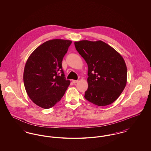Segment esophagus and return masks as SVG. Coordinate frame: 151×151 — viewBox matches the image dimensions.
<instances>
[{
  "label": "esophagus",
  "instance_id": "34e87169",
  "mask_svg": "<svg viewBox=\"0 0 151 151\" xmlns=\"http://www.w3.org/2000/svg\"><path fill=\"white\" fill-rule=\"evenodd\" d=\"M78 82V80H72V83H73V84H76V83H77Z\"/></svg>",
  "mask_w": 151,
  "mask_h": 151
}]
</instances>
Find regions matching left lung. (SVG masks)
Returning a JSON list of instances; mask_svg holds the SVG:
<instances>
[{
	"mask_svg": "<svg viewBox=\"0 0 151 151\" xmlns=\"http://www.w3.org/2000/svg\"><path fill=\"white\" fill-rule=\"evenodd\" d=\"M74 43L88 67V88L85 99L99 106L112 104L127 83V70L124 59L114 49L100 40H82Z\"/></svg>",
	"mask_w": 151,
	"mask_h": 151,
	"instance_id": "8db88e82",
	"label": "left lung"
}]
</instances>
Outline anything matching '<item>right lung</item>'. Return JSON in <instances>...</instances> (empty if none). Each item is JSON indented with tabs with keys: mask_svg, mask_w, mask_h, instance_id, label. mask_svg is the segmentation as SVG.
<instances>
[{
	"mask_svg": "<svg viewBox=\"0 0 151 151\" xmlns=\"http://www.w3.org/2000/svg\"><path fill=\"white\" fill-rule=\"evenodd\" d=\"M71 43L61 39L47 41L36 48L27 60L24 86L30 100L41 108L54 106L70 84L65 77L62 62Z\"/></svg>",
	"mask_w": 151,
	"mask_h": 151,
	"instance_id": "obj_1",
	"label": "right lung"
}]
</instances>
